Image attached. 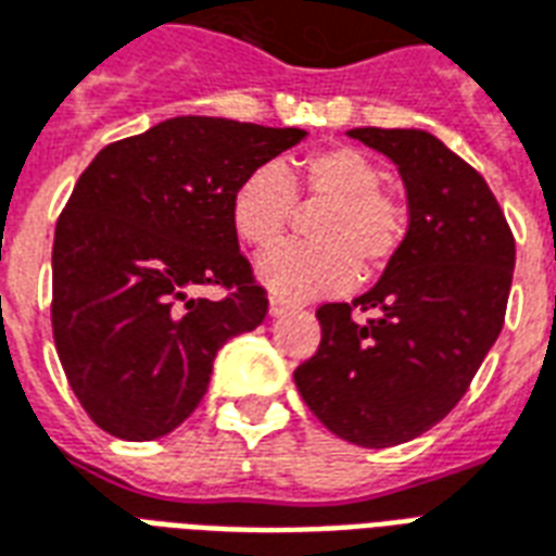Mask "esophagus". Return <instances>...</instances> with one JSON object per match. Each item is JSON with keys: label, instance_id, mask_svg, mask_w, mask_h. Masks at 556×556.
<instances>
[{"label": "esophagus", "instance_id": "obj_1", "mask_svg": "<svg viewBox=\"0 0 556 556\" xmlns=\"http://www.w3.org/2000/svg\"><path fill=\"white\" fill-rule=\"evenodd\" d=\"M294 309V303H289V300L282 298H270V303H267V315L270 318H279V315H286V312Z\"/></svg>", "mask_w": 556, "mask_h": 556}]
</instances>
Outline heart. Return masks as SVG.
<instances>
[{
  "label": "heart",
  "mask_w": 556,
  "mask_h": 556,
  "mask_svg": "<svg viewBox=\"0 0 556 556\" xmlns=\"http://www.w3.org/2000/svg\"><path fill=\"white\" fill-rule=\"evenodd\" d=\"M298 194L309 208V244L277 247L256 262V279L282 300L327 298L392 265L406 238V208L382 191V167L353 147L303 159L298 174L262 164L236 185L229 220L253 250H267L294 220Z\"/></svg>",
  "instance_id": "1"
}]
</instances>
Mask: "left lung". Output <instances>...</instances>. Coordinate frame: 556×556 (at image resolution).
I'll return each instance as SVG.
<instances>
[{
    "mask_svg": "<svg viewBox=\"0 0 556 556\" xmlns=\"http://www.w3.org/2000/svg\"><path fill=\"white\" fill-rule=\"evenodd\" d=\"M397 164L404 247L362 298L318 309L320 344L294 371L327 430L359 447L404 445L466 394L504 327L516 241L483 176L421 129H351ZM351 308L372 312L353 321Z\"/></svg>",
    "mask_w": 556,
    "mask_h": 556,
    "instance_id": "obj_1",
    "label": "left lung"
}]
</instances>
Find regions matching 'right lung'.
Masks as SVG:
<instances>
[{
    "label": "right lung",
    "instance_id": "add662e5",
    "mask_svg": "<svg viewBox=\"0 0 556 556\" xmlns=\"http://www.w3.org/2000/svg\"><path fill=\"white\" fill-rule=\"evenodd\" d=\"M303 129L182 114L97 152L52 244V332L79 404L105 433L150 442L182 425L217 351L265 320L229 220L236 185ZM224 285V301L199 298Z\"/></svg>",
    "mask_w": 556,
    "mask_h": 556
}]
</instances>
